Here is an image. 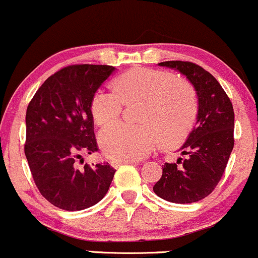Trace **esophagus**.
Masks as SVG:
<instances>
[{
  "label": "esophagus",
  "mask_w": 258,
  "mask_h": 258,
  "mask_svg": "<svg viewBox=\"0 0 258 258\" xmlns=\"http://www.w3.org/2000/svg\"><path fill=\"white\" fill-rule=\"evenodd\" d=\"M138 163H139L138 161H112L110 162V165L116 169L122 164H138Z\"/></svg>",
  "instance_id": "esophagus-1"
}]
</instances>
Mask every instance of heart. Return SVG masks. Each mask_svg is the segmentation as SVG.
Listing matches in <instances>:
<instances>
[{"mask_svg":"<svg viewBox=\"0 0 258 258\" xmlns=\"http://www.w3.org/2000/svg\"><path fill=\"white\" fill-rule=\"evenodd\" d=\"M113 91L94 94L90 112L96 125L105 126L120 116L122 103L143 102L140 126L114 123L102 130L99 144L113 161H138L148 156L159 138L165 148H175L185 138L198 115L194 88L168 71L135 68L113 82Z\"/></svg>","mask_w":258,"mask_h":258,"instance_id":"obj_1","label":"heart"}]
</instances>
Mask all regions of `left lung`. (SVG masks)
Wrapping results in <instances>:
<instances>
[{
    "label": "left lung",
    "instance_id": "1",
    "mask_svg": "<svg viewBox=\"0 0 258 258\" xmlns=\"http://www.w3.org/2000/svg\"><path fill=\"white\" fill-rule=\"evenodd\" d=\"M159 67L185 76L197 91V123L181 146L185 159L165 163L153 191L175 204H191L206 198L217 187L232 152L234 112L223 87L212 75L190 61L169 60Z\"/></svg>",
    "mask_w": 258,
    "mask_h": 258
}]
</instances>
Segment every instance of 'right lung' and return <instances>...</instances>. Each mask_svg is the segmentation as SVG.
I'll use <instances>...</instances> for the list:
<instances>
[{
    "instance_id": "1",
    "label": "right lung",
    "mask_w": 258,
    "mask_h": 258,
    "mask_svg": "<svg viewBox=\"0 0 258 258\" xmlns=\"http://www.w3.org/2000/svg\"><path fill=\"white\" fill-rule=\"evenodd\" d=\"M115 68L71 65L41 84L26 112L27 158L42 197L65 211L97 204L108 191L115 170L108 163L77 167L82 155L97 150L90 103Z\"/></svg>"
}]
</instances>
